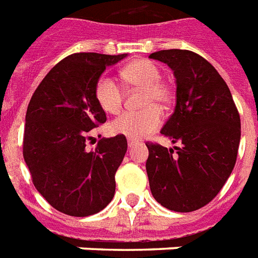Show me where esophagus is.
<instances>
[{
	"mask_svg": "<svg viewBox=\"0 0 258 258\" xmlns=\"http://www.w3.org/2000/svg\"><path fill=\"white\" fill-rule=\"evenodd\" d=\"M127 145H128V147L131 149V147H134L135 145H138V142L134 141V139H128V141H127Z\"/></svg>",
	"mask_w": 258,
	"mask_h": 258,
	"instance_id": "esophagus-1",
	"label": "esophagus"
}]
</instances>
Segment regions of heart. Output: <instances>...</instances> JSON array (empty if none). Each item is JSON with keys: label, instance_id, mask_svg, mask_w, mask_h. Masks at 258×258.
Listing matches in <instances>:
<instances>
[{"label": "heart", "instance_id": "b5f03b06", "mask_svg": "<svg viewBox=\"0 0 258 258\" xmlns=\"http://www.w3.org/2000/svg\"><path fill=\"white\" fill-rule=\"evenodd\" d=\"M123 82L131 88L143 89V111H127L115 119L111 128L130 139H142L161 125L162 112L157 105H167L172 99L169 84L161 80V70L150 60H135L121 70ZM95 97L108 113H117L123 105V89L109 75H101L95 84Z\"/></svg>", "mask_w": 258, "mask_h": 258}]
</instances>
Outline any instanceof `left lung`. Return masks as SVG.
<instances>
[{"label": "left lung", "instance_id": "8db88e82", "mask_svg": "<svg viewBox=\"0 0 258 258\" xmlns=\"http://www.w3.org/2000/svg\"><path fill=\"white\" fill-rule=\"evenodd\" d=\"M150 57L174 71L175 109L161 134L180 145L167 149L146 143L150 188L166 209L194 212L208 205L232 174L240 146V113L225 80L202 56L166 49Z\"/></svg>", "mask_w": 258, "mask_h": 258}]
</instances>
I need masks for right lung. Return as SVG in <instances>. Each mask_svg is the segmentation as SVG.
I'll use <instances>...</instances> for the list:
<instances>
[{"instance_id":"1","label":"right lung","mask_w":258,"mask_h":258,"mask_svg":"<svg viewBox=\"0 0 258 258\" xmlns=\"http://www.w3.org/2000/svg\"><path fill=\"white\" fill-rule=\"evenodd\" d=\"M125 56H67L42 79L26 109L22 154L32 182L50 206L68 216L96 214L115 194L127 139L103 138L93 149L88 141L91 130L107 120L95 84L105 67Z\"/></svg>"}]
</instances>
